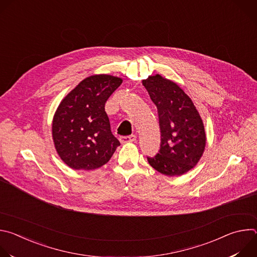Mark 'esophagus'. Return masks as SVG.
I'll return each mask as SVG.
<instances>
[{
    "mask_svg": "<svg viewBox=\"0 0 257 257\" xmlns=\"http://www.w3.org/2000/svg\"><path fill=\"white\" fill-rule=\"evenodd\" d=\"M120 142L121 143H127V142H133L136 140L135 135H130V136H121L120 137Z\"/></svg>",
    "mask_w": 257,
    "mask_h": 257,
    "instance_id": "34e87169",
    "label": "esophagus"
}]
</instances>
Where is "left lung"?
<instances>
[{
	"instance_id": "obj_1",
	"label": "left lung",
	"mask_w": 257,
	"mask_h": 257,
	"mask_svg": "<svg viewBox=\"0 0 257 257\" xmlns=\"http://www.w3.org/2000/svg\"><path fill=\"white\" fill-rule=\"evenodd\" d=\"M158 107L161 149L150 165L169 177L193 169L203 155L206 135L203 122L191 98L175 82L160 74L142 80Z\"/></svg>"
}]
</instances>
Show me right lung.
Returning <instances> with one entry per match:
<instances>
[{
	"label": "right lung",
	"mask_w": 257,
	"mask_h": 257,
	"mask_svg": "<svg viewBox=\"0 0 257 257\" xmlns=\"http://www.w3.org/2000/svg\"><path fill=\"white\" fill-rule=\"evenodd\" d=\"M122 81L106 74L89 76L59 104L53 119V140L59 157L71 169H97L120 145L112 134L104 104Z\"/></svg>",
	"instance_id": "1"
}]
</instances>
